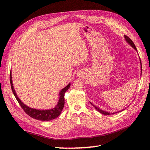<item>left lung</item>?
<instances>
[{
	"mask_svg": "<svg viewBox=\"0 0 150 150\" xmlns=\"http://www.w3.org/2000/svg\"><path fill=\"white\" fill-rule=\"evenodd\" d=\"M125 39H126V40L127 42H128L130 44V45H131V46L133 47V48H134L135 50H137V48H136V47H135V44H134V43H133V41L131 40V39H130V38H129L128 36H126V35H125ZM141 67H142V66H141ZM141 72H142V71H141ZM91 105H93V106L95 107V109H96V110L98 111V112H100V113H102V114H103V115H111V114H113L112 113H110V112L108 113V112H107V111H103L102 110H100V108H98V107L94 106L93 104H91ZM124 110H122V111H123ZM120 111H118V112H120ZM118 112H117V113H118ZM116 113H117V112H116Z\"/></svg>",
	"mask_w": 150,
	"mask_h": 150,
	"instance_id": "obj_1",
	"label": "left lung"
}]
</instances>
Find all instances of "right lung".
<instances>
[{"mask_svg":"<svg viewBox=\"0 0 150 150\" xmlns=\"http://www.w3.org/2000/svg\"><path fill=\"white\" fill-rule=\"evenodd\" d=\"M9 79H10V84H11V90H12L13 93L15 97L18 101L19 104H20V106L22 108V110H23L24 111V112L27 115H28L30 117L37 120H42V121H48V120L55 119L57 117H59L60 115V114L61 113V111L64 108V93L70 87V84H69L65 88H64L62 90L60 91L59 93V96H60L59 100L58 102V104H57V105L55 108H53V109L48 110H40L33 109V108H29L28 106H26V105H25L23 103H22L21 100L19 99V98L17 97V94L15 93L13 86L11 71H10V76H9Z\"/></svg>","mask_w":150,"mask_h":150,"instance_id":"right-lung-1","label":"right lung"}]
</instances>
